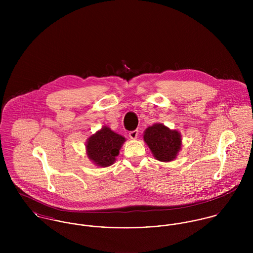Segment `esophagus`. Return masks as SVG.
Here are the masks:
<instances>
[{
  "mask_svg": "<svg viewBox=\"0 0 253 253\" xmlns=\"http://www.w3.org/2000/svg\"><path fill=\"white\" fill-rule=\"evenodd\" d=\"M128 136H129L131 139H136L137 136H138V130H137V129H134V130L130 131V132L128 133Z\"/></svg>",
  "mask_w": 253,
  "mask_h": 253,
  "instance_id": "esophagus-1",
  "label": "esophagus"
}]
</instances>
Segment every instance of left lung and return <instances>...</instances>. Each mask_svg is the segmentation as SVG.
Here are the masks:
<instances>
[{"mask_svg": "<svg viewBox=\"0 0 253 253\" xmlns=\"http://www.w3.org/2000/svg\"><path fill=\"white\" fill-rule=\"evenodd\" d=\"M143 139L154 158L165 163L175 160L182 146L180 132L163 124L148 126L143 133Z\"/></svg>", "mask_w": 253, "mask_h": 253, "instance_id": "left-lung-1", "label": "left lung"}]
</instances>
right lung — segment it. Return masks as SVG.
<instances>
[{
	"label": "right lung",
	"mask_w": 253,
	"mask_h": 253,
	"mask_svg": "<svg viewBox=\"0 0 253 253\" xmlns=\"http://www.w3.org/2000/svg\"><path fill=\"white\" fill-rule=\"evenodd\" d=\"M126 138L104 126L90 135L85 143L87 158L99 168H107L116 162Z\"/></svg>",
	"instance_id": "right-lung-1"
}]
</instances>
